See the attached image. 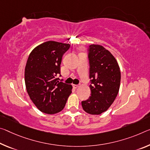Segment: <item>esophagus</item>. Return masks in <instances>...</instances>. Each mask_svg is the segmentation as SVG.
Wrapping results in <instances>:
<instances>
[{
	"label": "esophagus",
	"mask_w": 150,
	"mask_h": 150,
	"mask_svg": "<svg viewBox=\"0 0 150 150\" xmlns=\"http://www.w3.org/2000/svg\"><path fill=\"white\" fill-rule=\"evenodd\" d=\"M73 87L75 88V89H77V88L79 87V85H73Z\"/></svg>",
	"instance_id": "1"
}]
</instances>
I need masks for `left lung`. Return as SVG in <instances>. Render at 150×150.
Returning <instances> with one entry per match:
<instances>
[{
    "instance_id": "8db88e82",
    "label": "left lung",
    "mask_w": 150,
    "mask_h": 150,
    "mask_svg": "<svg viewBox=\"0 0 150 150\" xmlns=\"http://www.w3.org/2000/svg\"><path fill=\"white\" fill-rule=\"evenodd\" d=\"M88 59L91 96L81 105L85 112L99 115L108 110L117 97L121 72L115 57L101 45H90Z\"/></svg>"
}]
</instances>
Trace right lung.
<instances>
[{
    "label": "right lung",
    "instance_id": "right-lung-1",
    "mask_svg": "<svg viewBox=\"0 0 150 150\" xmlns=\"http://www.w3.org/2000/svg\"><path fill=\"white\" fill-rule=\"evenodd\" d=\"M70 45L47 41L37 46L28 56L25 70L27 91L37 108L45 113L62 111L71 93L72 86L59 81L63 54Z\"/></svg>",
    "mask_w": 150,
    "mask_h": 150
}]
</instances>
